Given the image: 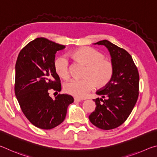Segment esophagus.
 <instances>
[{"instance_id":"34e87169","label":"esophagus","mask_w":157,"mask_h":157,"mask_svg":"<svg viewBox=\"0 0 157 157\" xmlns=\"http://www.w3.org/2000/svg\"><path fill=\"white\" fill-rule=\"evenodd\" d=\"M74 101H75V102H81V100L80 99H79V98H74Z\"/></svg>"}]
</instances>
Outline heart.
<instances>
[{
    "label": "heart",
    "instance_id": "1",
    "mask_svg": "<svg viewBox=\"0 0 157 157\" xmlns=\"http://www.w3.org/2000/svg\"><path fill=\"white\" fill-rule=\"evenodd\" d=\"M76 62L86 66L83 79H71L63 85L64 91L79 98H83L95 86L104 88L109 83L113 75L112 62L105 58L104 53L92 47H82L71 53ZM54 68L57 75L63 79L70 76L69 63L63 57H59L54 62Z\"/></svg>",
    "mask_w": 157,
    "mask_h": 157
}]
</instances>
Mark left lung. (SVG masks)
Here are the masks:
<instances>
[{
  "label": "left lung",
  "mask_w": 157,
  "mask_h": 157,
  "mask_svg": "<svg viewBox=\"0 0 157 157\" xmlns=\"http://www.w3.org/2000/svg\"><path fill=\"white\" fill-rule=\"evenodd\" d=\"M94 44L103 45L109 50L113 65V75L109 83L96 92L102 98L94 100L96 107L89 118L95 127L109 130L121 125L136 105L139 97V74L132 56L125 50L107 40Z\"/></svg>",
  "instance_id": "8db88e82"
}]
</instances>
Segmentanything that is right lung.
<instances>
[{
  "mask_svg": "<svg viewBox=\"0 0 157 157\" xmlns=\"http://www.w3.org/2000/svg\"><path fill=\"white\" fill-rule=\"evenodd\" d=\"M65 46L43 37L30 41L18 54L15 66L14 91L21 110L30 123L43 129L54 128L64 121L73 98L59 94L55 100L49 91H60L59 77L54 68L55 54Z\"/></svg>",
  "mask_w": 157,
  "mask_h": 157,
  "instance_id": "right-lung-1",
  "label": "right lung"
}]
</instances>
